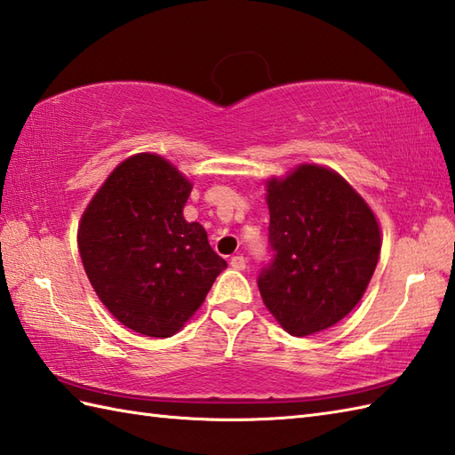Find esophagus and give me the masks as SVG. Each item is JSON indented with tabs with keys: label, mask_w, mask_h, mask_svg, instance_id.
Returning a JSON list of instances; mask_svg holds the SVG:
<instances>
[{
	"label": "esophagus",
	"mask_w": 455,
	"mask_h": 455,
	"mask_svg": "<svg viewBox=\"0 0 455 455\" xmlns=\"http://www.w3.org/2000/svg\"><path fill=\"white\" fill-rule=\"evenodd\" d=\"M230 267L233 269H244L246 267V258L243 254H236L230 258Z\"/></svg>",
	"instance_id": "obj_1"
}]
</instances>
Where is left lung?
Masks as SVG:
<instances>
[{
  "mask_svg": "<svg viewBox=\"0 0 455 455\" xmlns=\"http://www.w3.org/2000/svg\"><path fill=\"white\" fill-rule=\"evenodd\" d=\"M269 250L258 289L293 336L331 328L360 303L381 235L371 209L336 172L299 166L267 183Z\"/></svg>",
  "mask_w": 455,
  "mask_h": 455,
  "instance_id": "1",
  "label": "left lung"
}]
</instances>
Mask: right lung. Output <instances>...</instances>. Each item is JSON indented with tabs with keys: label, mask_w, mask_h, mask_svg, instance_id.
I'll return each instance as SVG.
<instances>
[{
	"label": "right lung",
	"mask_w": 455,
	"mask_h": 455,
	"mask_svg": "<svg viewBox=\"0 0 455 455\" xmlns=\"http://www.w3.org/2000/svg\"><path fill=\"white\" fill-rule=\"evenodd\" d=\"M191 183L156 154L119 164L85 209L80 256L95 293L134 332L176 334L227 267L199 222L183 219Z\"/></svg>",
	"instance_id": "right-lung-1"
}]
</instances>
